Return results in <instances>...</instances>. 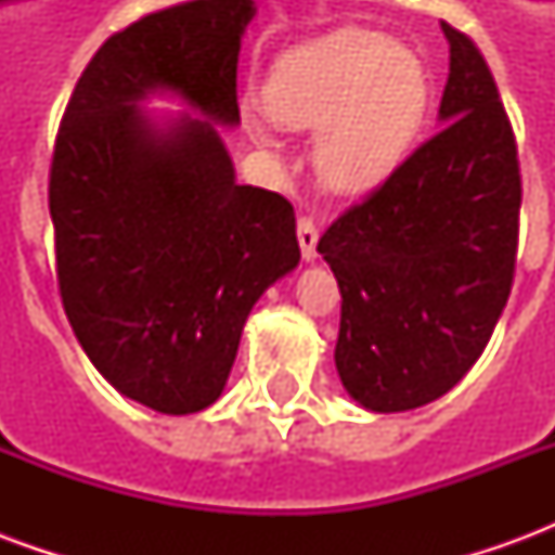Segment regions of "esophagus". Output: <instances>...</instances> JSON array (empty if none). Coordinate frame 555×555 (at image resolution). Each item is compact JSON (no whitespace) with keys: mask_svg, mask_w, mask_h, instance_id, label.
I'll return each mask as SVG.
<instances>
[{"mask_svg":"<svg viewBox=\"0 0 555 555\" xmlns=\"http://www.w3.org/2000/svg\"><path fill=\"white\" fill-rule=\"evenodd\" d=\"M297 241H300L302 261H314L318 258V225H314L312 217L297 219Z\"/></svg>","mask_w":555,"mask_h":555,"instance_id":"esophagus-1","label":"esophagus"}]
</instances>
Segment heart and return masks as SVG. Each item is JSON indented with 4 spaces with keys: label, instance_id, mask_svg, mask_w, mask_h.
Segmentation results:
<instances>
[{
    "label": "heart",
    "instance_id": "b5f03b06",
    "mask_svg": "<svg viewBox=\"0 0 555 555\" xmlns=\"http://www.w3.org/2000/svg\"><path fill=\"white\" fill-rule=\"evenodd\" d=\"M428 70L384 31L338 29L291 50L267 79V106L246 103L243 125L273 145L276 121L314 130L312 166L326 190L369 193L404 163L428 115Z\"/></svg>",
    "mask_w": 555,
    "mask_h": 555
}]
</instances>
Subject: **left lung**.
<instances>
[{"mask_svg": "<svg viewBox=\"0 0 555 555\" xmlns=\"http://www.w3.org/2000/svg\"><path fill=\"white\" fill-rule=\"evenodd\" d=\"M437 137L318 241L341 291L336 369L353 401L401 413L464 377L508 302L520 234L517 142L485 55L442 23Z\"/></svg>", "mask_w": 555, "mask_h": 555, "instance_id": "8db88e82", "label": "left lung"}]
</instances>
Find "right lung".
<instances>
[{
    "mask_svg": "<svg viewBox=\"0 0 555 555\" xmlns=\"http://www.w3.org/2000/svg\"><path fill=\"white\" fill-rule=\"evenodd\" d=\"M253 0L163 8L106 38L67 101L50 166L62 306L94 369L145 408L186 416L229 380L258 297L300 261L288 198L234 181L237 53ZM171 90L205 114L157 126Z\"/></svg>",
    "mask_w": 555,
    "mask_h": 555,
    "instance_id": "1",
    "label": "right lung"
}]
</instances>
